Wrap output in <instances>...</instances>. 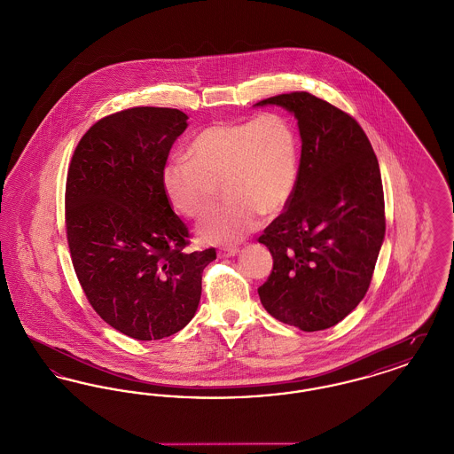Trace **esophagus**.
<instances>
[{
    "mask_svg": "<svg viewBox=\"0 0 454 454\" xmlns=\"http://www.w3.org/2000/svg\"><path fill=\"white\" fill-rule=\"evenodd\" d=\"M238 254V247H221L219 250H217V255L219 257H233V255H237Z\"/></svg>",
    "mask_w": 454,
    "mask_h": 454,
    "instance_id": "1",
    "label": "esophagus"
}]
</instances>
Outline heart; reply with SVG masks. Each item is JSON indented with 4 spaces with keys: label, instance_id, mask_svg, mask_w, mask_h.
Listing matches in <instances>:
<instances>
[{
    "label": "heart",
    "instance_id": "1",
    "mask_svg": "<svg viewBox=\"0 0 454 454\" xmlns=\"http://www.w3.org/2000/svg\"><path fill=\"white\" fill-rule=\"evenodd\" d=\"M298 176L294 126L279 112H263L250 121L216 122L200 130L189 156L167 163L161 182L170 204L187 217L202 216L223 185L228 200L199 223L197 233L209 243H228L250 233L260 215L282 213Z\"/></svg>",
    "mask_w": 454,
    "mask_h": 454
}]
</instances>
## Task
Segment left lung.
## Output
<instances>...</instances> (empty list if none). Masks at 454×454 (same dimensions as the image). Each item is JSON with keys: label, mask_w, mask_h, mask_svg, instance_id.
<instances>
[{"label": "left lung", "mask_w": 454, "mask_h": 454, "mask_svg": "<svg viewBox=\"0 0 454 454\" xmlns=\"http://www.w3.org/2000/svg\"><path fill=\"white\" fill-rule=\"evenodd\" d=\"M267 104L296 115L302 145L296 191L259 237L274 259L260 301L282 324L325 330L372 279L387 228L378 158L359 122L326 100L291 91L257 106Z\"/></svg>", "instance_id": "left-lung-1"}]
</instances>
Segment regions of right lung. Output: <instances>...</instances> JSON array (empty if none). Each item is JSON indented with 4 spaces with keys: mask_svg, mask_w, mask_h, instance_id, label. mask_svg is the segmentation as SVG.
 <instances>
[{
    "mask_svg": "<svg viewBox=\"0 0 454 454\" xmlns=\"http://www.w3.org/2000/svg\"><path fill=\"white\" fill-rule=\"evenodd\" d=\"M182 110L132 107L95 122L66 176L65 223L76 278L97 315L136 340H160L192 320L215 248L187 252L161 175Z\"/></svg>",
    "mask_w": 454,
    "mask_h": 454,
    "instance_id": "add662e5",
    "label": "right lung"
}]
</instances>
